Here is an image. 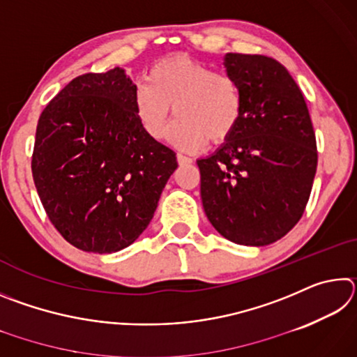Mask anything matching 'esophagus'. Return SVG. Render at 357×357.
Here are the masks:
<instances>
[{
	"instance_id": "34e87169",
	"label": "esophagus",
	"mask_w": 357,
	"mask_h": 357,
	"mask_svg": "<svg viewBox=\"0 0 357 357\" xmlns=\"http://www.w3.org/2000/svg\"><path fill=\"white\" fill-rule=\"evenodd\" d=\"M176 159H178V164H179V165L192 164V159H189V157H185V155H183V154H178Z\"/></svg>"
}]
</instances>
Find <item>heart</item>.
I'll return each instance as SVG.
<instances>
[{
  "label": "heart",
  "instance_id": "heart-1",
  "mask_svg": "<svg viewBox=\"0 0 357 357\" xmlns=\"http://www.w3.org/2000/svg\"><path fill=\"white\" fill-rule=\"evenodd\" d=\"M146 82L148 86L135 89L134 110L151 138L164 137L172 107L178 116L168 132L174 146L198 151L206 140L220 144L233 135L243 107L233 77L187 55H174L154 64Z\"/></svg>",
  "mask_w": 357,
  "mask_h": 357
}]
</instances>
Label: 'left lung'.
Wrapping results in <instances>:
<instances>
[{
  "mask_svg": "<svg viewBox=\"0 0 357 357\" xmlns=\"http://www.w3.org/2000/svg\"><path fill=\"white\" fill-rule=\"evenodd\" d=\"M225 72L241 89L233 135L197 160L204 213L223 238L261 247L304 214L317 173L309 108L289 72L273 58L227 53Z\"/></svg>",
  "mask_w": 357,
  "mask_h": 357,
  "instance_id": "8db88e82",
  "label": "left lung"
}]
</instances>
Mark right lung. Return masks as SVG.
<instances>
[{"label": "right lung", "instance_id": "right-lung-1", "mask_svg": "<svg viewBox=\"0 0 357 357\" xmlns=\"http://www.w3.org/2000/svg\"><path fill=\"white\" fill-rule=\"evenodd\" d=\"M123 68L72 80L42 112L31 170L48 219L77 249L113 253L148 228L176 154L146 135Z\"/></svg>", "mask_w": 357, "mask_h": 357}]
</instances>
